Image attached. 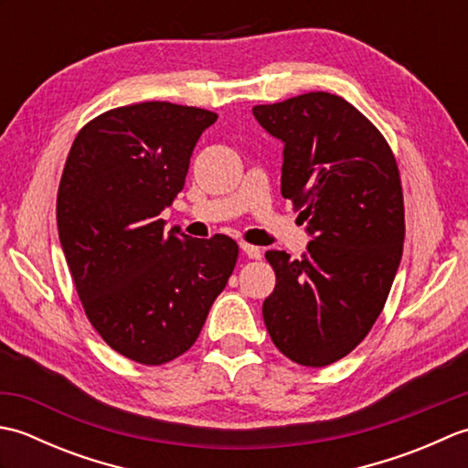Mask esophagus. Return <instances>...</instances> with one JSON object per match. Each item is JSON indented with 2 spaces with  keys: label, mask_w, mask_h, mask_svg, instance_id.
I'll list each match as a JSON object with an SVG mask.
<instances>
[{
  "label": "esophagus",
  "mask_w": 468,
  "mask_h": 468,
  "mask_svg": "<svg viewBox=\"0 0 468 468\" xmlns=\"http://www.w3.org/2000/svg\"><path fill=\"white\" fill-rule=\"evenodd\" d=\"M239 247H241V251H243L247 257H250V260H260V257L263 255V251L260 250V247H255V245L241 243Z\"/></svg>",
  "instance_id": "esophagus-1"
}]
</instances>
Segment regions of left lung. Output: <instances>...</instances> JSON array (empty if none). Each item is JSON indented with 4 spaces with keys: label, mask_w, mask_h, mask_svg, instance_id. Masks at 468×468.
Listing matches in <instances>:
<instances>
[{
    "label": "left lung",
    "mask_w": 468,
    "mask_h": 468,
    "mask_svg": "<svg viewBox=\"0 0 468 468\" xmlns=\"http://www.w3.org/2000/svg\"><path fill=\"white\" fill-rule=\"evenodd\" d=\"M283 143L282 195L302 208V260L267 251L275 290L263 322L290 360L322 367L350 354L380 315L399 271L404 198L396 158L367 118L330 92L253 106Z\"/></svg>",
    "instance_id": "1"
}]
</instances>
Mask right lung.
<instances>
[{"label":"right lung","mask_w":468,"mask_h":468,"mask_svg":"<svg viewBox=\"0 0 468 468\" xmlns=\"http://www.w3.org/2000/svg\"><path fill=\"white\" fill-rule=\"evenodd\" d=\"M215 121L195 106H121L88 122L66 158L56 218L76 292L102 340L138 364L197 342L239 255L231 237L191 239L158 218Z\"/></svg>","instance_id":"right-lung-1"}]
</instances>
